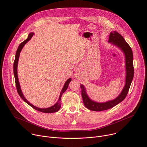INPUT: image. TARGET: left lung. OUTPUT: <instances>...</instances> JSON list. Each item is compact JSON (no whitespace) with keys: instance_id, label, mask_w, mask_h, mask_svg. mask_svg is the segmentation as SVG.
Listing matches in <instances>:
<instances>
[{"instance_id":"obj_1","label":"left lung","mask_w":147,"mask_h":147,"mask_svg":"<svg viewBox=\"0 0 147 147\" xmlns=\"http://www.w3.org/2000/svg\"><path fill=\"white\" fill-rule=\"evenodd\" d=\"M109 42H111L119 48L125 55V69H126L125 84L120 94L116 98L103 103H98L92 100L87 94L84 87L81 84V95L84 104L87 109L92 111L108 110L114 107L118 103L123 101L127 95L134 77L133 55L131 47L125 40L124 38L116 31H112L111 32L109 35Z\"/></svg>"}]
</instances>
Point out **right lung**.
Segmentation results:
<instances>
[{"label":"right lung","mask_w":147,"mask_h":147,"mask_svg":"<svg viewBox=\"0 0 147 147\" xmlns=\"http://www.w3.org/2000/svg\"><path fill=\"white\" fill-rule=\"evenodd\" d=\"M34 35V33L33 32H31L30 33V34L28 35V38L24 40L23 41V42L21 43L20 44V45L18 46V49L16 51V57H15V59H14V65H13V71H14V78H15V81H16V88H17V91L18 92V94H19L20 96L22 98V99L26 102L27 104H28L29 105L30 107H31L32 108L35 109V110L36 111H38L39 112H43V113H54V112H56L57 111H58L60 107H61V105H60V100H61V97L63 95V94L65 91L67 90V88H68V86H69V84L70 82L71 81V78H69L66 82H65V85L63 86V87L61 91V92H60V96H59V99L57 100V102L54 105H53L52 107H49V108H45V109H42V108H37L35 106H34L33 105H32L31 103H30L26 98L24 96L23 93H22V90H21V88H20V83H19V81H18V76H17V65H18V59H19V56H20V52L22 50L23 48L24 47V45L27 42H28L30 39L32 38V36H33Z\"/></svg>","instance_id":"obj_1"}]
</instances>
